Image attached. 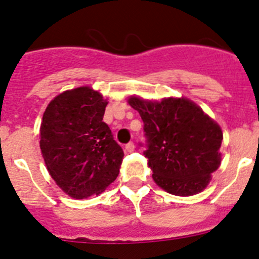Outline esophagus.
Returning <instances> with one entry per match:
<instances>
[{
	"mask_svg": "<svg viewBox=\"0 0 259 259\" xmlns=\"http://www.w3.org/2000/svg\"><path fill=\"white\" fill-rule=\"evenodd\" d=\"M135 150V145L134 143H129L125 145V151L126 152H133Z\"/></svg>",
	"mask_w": 259,
	"mask_h": 259,
	"instance_id": "obj_1",
	"label": "esophagus"
}]
</instances>
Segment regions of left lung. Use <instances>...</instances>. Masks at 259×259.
<instances>
[{
    "label": "left lung",
    "mask_w": 259,
    "mask_h": 259,
    "mask_svg": "<svg viewBox=\"0 0 259 259\" xmlns=\"http://www.w3.org/2000/svg\"><path fill=\"white\" fill-rule=\"evenodd\" d=\"M129 104L144 121V155L156 184L180 197L201 192L220 166V126L187 98L152 102L133 96Z\"/></svg>",
    "instance_id": "1"
}]
</instances>
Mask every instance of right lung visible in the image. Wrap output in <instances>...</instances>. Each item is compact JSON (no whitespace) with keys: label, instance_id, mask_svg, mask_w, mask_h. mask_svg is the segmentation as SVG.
<instances>
[{"label":"right lung","instance_id":"1","mask_svg":"<svg viewBox=\"0 0 259 259\" xmlns=\"http://www.w3.org/2000/svg\"><path fill=\"white\" fill-rule=\"evenodd\" d=\"M108 102L78 87L56 96L40 125V150L51 178L66 194L84 199L116 180L124 152L103 121Z\"/></svg>","mask_w":259,"mask_h":259}]
</instances>
